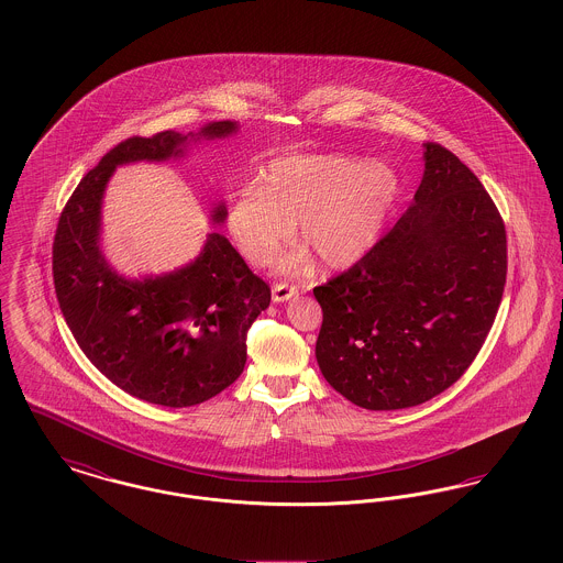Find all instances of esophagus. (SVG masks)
Here are the masks:
<instances>
[{"label":"esophagus","mask_w":563,"mask_h":563,"mask_svg":"<svg viewBox=\"0 0 563 563\" xmlns=\"http://www.w3.org/2000/svg\"><path fill=\"white\" fill-rule=\"evenodd\" d=\"M297 294H299V287H297V285L276 283L274 289H272V299H274V301H287V299H291V297Z\"/></svg>","instance_id":"34e87169"}]
</instances>
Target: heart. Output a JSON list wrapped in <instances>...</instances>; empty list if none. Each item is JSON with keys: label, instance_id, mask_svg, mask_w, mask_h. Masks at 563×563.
Segmentation results:
<instances>
[{"label": "heart", "instance_id": "heart-1", "mask_svg": "<svg viewBox=\"0 0 563 563\" xmlns=\"http://www.w3.org/2000/svg\"><path fill=\"white\" fill-rule=\"evenodd\" d=\"M397 196V177L382 162L344 154L276 158L262 186H244L228 209V230L253 266H266L299 236L329 268H349L374 246ZM306 255L287 262L301 269Z\"/></svg>", "mask_w": 563, "mask_h": 563}]
</instances>
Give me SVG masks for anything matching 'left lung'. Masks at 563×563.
I'll return each instance as SVG.
<instances>
[{
    "label": "left lung",
    "mask_w": 563,
    "mask_h": 563,
    "mask_svg": "<svg viewBox=\"0 0 563 563\" xmlns=\"http://www.w3.org/2000/svg\"><path fill=\"white\" fill-rule=\"evenodd\" d=\"M413 207L342 274L314 287L317 361L349 401L405 409L471 367L507 283V230L475 173L429 141Z\"/></svg>",
    "instance_id": "left-lung-1"
}]
</instances>
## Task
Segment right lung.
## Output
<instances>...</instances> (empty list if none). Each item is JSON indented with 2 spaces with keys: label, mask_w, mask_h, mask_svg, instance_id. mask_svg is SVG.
<instances>
[{
  "label": "right lung",
  "mask_w": 563,
  "mask_h": 563,
  "mask_svg": "<svg viewBox=\"0 0 563 563\" xmlns=\"http://www.w3.org/2000/svg\"><path fill=\"white\" fill-rule=\"evenodd\" d=\"M230 120L205 136L234 133ZM175 131L131 136L90 168L60 211L53 242L54 291L60 312L90 363L118 388L164 407L209 401L239 379L246 333L269 306V285L253 274L221 234L186 268L126 280L99 251L101 198L113 168L181 154ZM225 207L213 211L223 221Z\"/></svg>",
  "instance_id": "obj_1"
}]
</instances>
